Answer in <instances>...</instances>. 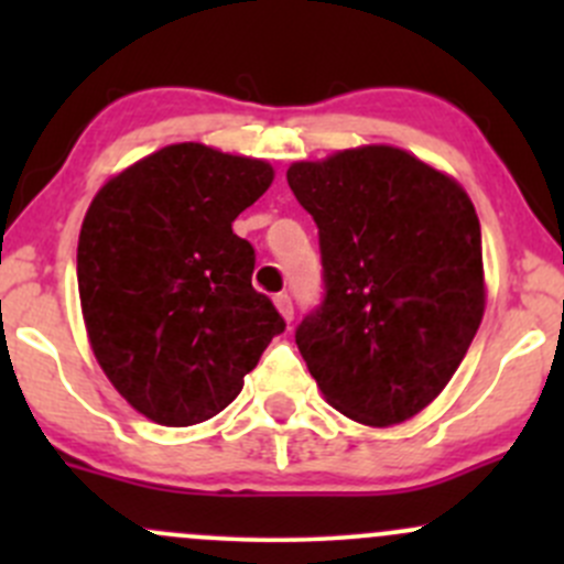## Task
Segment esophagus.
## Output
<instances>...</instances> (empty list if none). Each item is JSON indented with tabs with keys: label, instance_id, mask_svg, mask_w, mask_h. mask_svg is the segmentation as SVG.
<instances>
[{
	"label": "esophagus",
	"instance_id": "1",
	"mask_svg": "<svg viewBox=\"0 0 564 564\" xmlns=\"http://www.w3.org/2000/svg\"><path fill=\"white\" fill-rule=\"evenodd\" d=\"M275 308L281 311V316L286 318L289 324H292V318H294V305H292V297H289L286 292L275 294Z\"/></svg>",
	"mask_w": 564,
	"mask_h": 564
}]
</instances>
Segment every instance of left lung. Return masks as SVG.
<instances>
[{
    "instance_id": "1",
    "label": "left lung",
    "mask_w": 564,
    "mask_h": 564,
    "mask_svg": "<svg viewBox=\"0 0 564 564\" xmlns=\"http://www.w3.org/2000/svg\"><path fill=\"white\" fill-rule=\"evenodd\" d=\"M286 180L322 250L324 300L294 333L311 377L357 423L414 417L451 382L486 308L469 196L384 144L292 163Z\"/></svg>"
}]
</instances>
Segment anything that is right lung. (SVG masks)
I'll return each instance as SVG.
<instances>
[{
	"mask_svg": "<svg viewBox=\"0 0 564 564\" xmlns=\"http://www.w3.org/2000/svg\"><path fill=\"white\" fill-rule=\"evenodd\" d=\"M272 166L172 144L111 176L78 235V294L100 368L161 425L215 417L286 329L256 292L253 246L231 231Z\"/></svg>",
	"mask_w": 564,
	"mask_h": 564,
	"instance_id": "1",
	"label": "right lung"
}]
</instances>
